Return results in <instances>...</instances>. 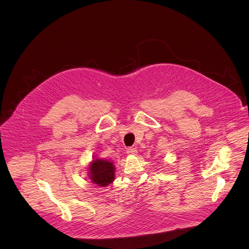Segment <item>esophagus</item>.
Returning <instances> with one entry per match:
<instances>
[{"instance_id": "34e87169", "label": "esophagus", "mask_w": 249, "mask_h": 249, "mask_svg": "<svg viewBox=\"0 0 249 249\" xmlns=\"http://www.w3.org/2000/svg\"><path fill=\"white\" fill-rule=\"evenodd\" d=\"M127 154L134 156V155L137 154V149L136 148H128L127 149Z\"/></svg>"}]
</instances>
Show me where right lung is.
Masks as SVG:
<instances>
[{
  "label": "right lung",
  "instance_id": "1",
  "mask_svg": "<svg viewBox=\"0 0 249 249\" xmlns=\"http://www.w3.org/2000/svg\"><path fill=\"white\" fill-rule=\"evenodd\" d=\"M89 177L93 184L106 187L115 179V166L112 161L98 159L92 160L89 164Z\"/></svg>",
  "mask_w": 249,
  "mask_h": 249
}]
</instances>
